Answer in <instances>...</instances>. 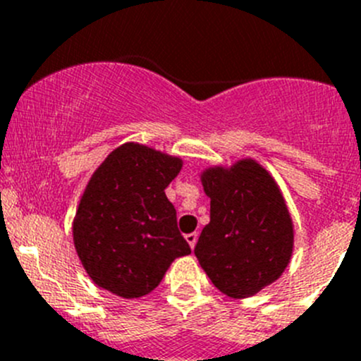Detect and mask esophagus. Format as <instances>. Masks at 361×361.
Instances as JSON below:
<instances>
[{
    "label": "esophagus",
    "mask_w": 361,
    "mask_h": 361,
    "mask_svg": "<svg viewBox=\"0 0 361 361\" xmlns=\"http://www.w3.org/2000/svg\"><path fill=\"white\" fill-rule=\"evenodd\" d=\"M185 240L188 242V245H190V249L196 247V242H197V233H188L185 235Z\"/></svg>",
    "instance_id": "esophagus-1"
}]
</instances>
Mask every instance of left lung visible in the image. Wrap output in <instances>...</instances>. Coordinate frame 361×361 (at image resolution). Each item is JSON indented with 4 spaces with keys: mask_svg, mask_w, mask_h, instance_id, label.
Listing matches in <instances>:
<instances>
[{
    "mask_svg": "<svg viewBox=\"0 0 361 361\" xmlns=\"http://www.w3.org/2000/svg\"><path fill=\"white\" fill-rule=\"evenodd\" d=\"M210 197V222L196 252L200 265L222 294L245 299L274 283L294 252V222L278 183L252 158L201 173Z\"/></svg>",
    "mask_w": 361,
    "mask_h": 361,
    "instance_id": "8db88e82",
    "label": "left lung"
}]
</instances>
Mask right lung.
<instances>
[{"instance_id":"add662e5","label":"right lung","mask_w":361,"mask_h":361,"mask_svg":"<svg viewBox=\"0 0 361 361\" xmlns=\"http://www.w3.org/2000/svg\"><path fill=\"white\" fill-rule=\"evenodd\" d=\"M183 160L139 142L116 147L94 171L73 221L76 255L99 288L149 294L176 258L190 255L165 188Z\"/></svg>"}]
</instances>
